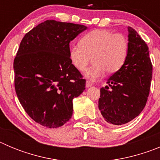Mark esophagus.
Wrapping results in <instances>:
<instances>
[{
  "label": "esophagus",
  "instance_id": "1",
  "mask_svg": "<svg viewBox=\"0 0 160 160\" xmlns=\"http://www.w3.org/2000/svg\"><path fill=\"white\" fill-rule=\"evenodd\" d=\"M93 85V83L90 81H87L86 82V87H90Z\"/></svg>",
  "mask_w": 160,
  "mask_h": 160
}]
</instances>
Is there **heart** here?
<instances>
[{
    "instance_id": "heart-1",
    "label": "heart",
    "mask_w": 160,
    "mask_h": 160,
    "mask_svg": "<svg viewBox=\"0 0 160 160\" xmlns=\"http://www.w3.org/2000/svg\"><path fill=\"white\" fill-rule=\"evenodd\" d=\"M129 51V42L122 33L108 29H94L83 35L79 45L70 47L69 57L79 71H84L92 61L94 64L86 71L90 80L99 78L107 71L116 73L125 64Z\"/></svg>"
}]
</instances>
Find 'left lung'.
I'll return each mask as SVG.
<instances>
[{"instance_id": "left-lung-1", "label": "left lung", "mask_w": 160, "mask_h": 160, "mask_svg": "<svg viewBox=\"0 0 160 160\" xmlns=\"http://www.w3.org/2000/svg\"><path fill=\"white\" fill-rule=\"evenodd\" d=\"M129 51L121 70L100 89L98 109L107 122L122 125L142 112L146 106L152 78V64L146 42L128 27Z\"/></svg>"}]
</instances>
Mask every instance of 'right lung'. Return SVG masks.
<instances>
[{
	"instance_id": "obj_1",
	"label": "right lung",
	"mask_w": 160,
	"mask_h": 160,
	"mask_svg": "<svg viewBox=\"0 0 160 160\" xmlns=\"http://www.w3.org/2000/svg\"><path fill=\"white\" fill-rule=\"evenodd\" d=\"M87 26L47 20L24 36L14 58V86L20 103L36 122L57 128L70 119L73 99L86 80L69 57L70 42Z\"/></svg>"
}]
</instances>
